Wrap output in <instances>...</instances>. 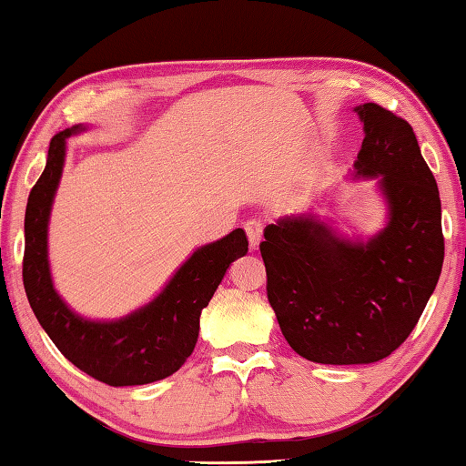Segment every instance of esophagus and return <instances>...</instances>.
Returning a JSON list of instances; mask_svg holds the SVG:
<instances>
[{"mask_svg":"<svg viewBox=\"0 0 466 466\" xmlns=\"http://www.w3.org/2000/svg\"><path fill=\"white\" fill-rule=\"evenodd\" d=\"M245 230L248 236V245H251V248H257V245H259V240H261V234H263V226L257 219H248L245 224Z\"/></svg>","mask_w":466,"mask_h":466,"instance_id":"1","label":"esophagus"}]
</instances>
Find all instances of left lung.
<instances>
[{
	"mask_svg": "<svg viewBox=\"0 0 466 466\" xmlns=\"http://www.w3.org/2000/svg\"><path fill=\"white\" fill-rule=\"evenodd\" d=\"M358 177H379L389 221L368 242L314 215L266 228L268 301L289 345L318 364H372L406 341L440 280L441 200L410 123L374 102L356 106Z\"/></svg>",
	"mask_w": 466,
	"mask_h": 466,
	"instance_id": "left-lung-1",
	"label": "left lung"
}]
</instances>
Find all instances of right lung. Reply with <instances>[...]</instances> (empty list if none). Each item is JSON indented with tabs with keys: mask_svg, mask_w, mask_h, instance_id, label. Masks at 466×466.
<instances>
[{
	"mask_svg": "<svg viewBox=\"0 0 466 466\" xmlns=\"http://www.w3.org/2000/svg\"><path fill=\"white\" fill-rule=\"evenodd\" d=\"M86 127L56 134L46 169L33 186L25 213L23 282L33 314L68 362L110 387L146 385L171 377L194 351L200 314L209 305L226 269L247 255L242 228L192 253L161 295L115 322L86 320L56 293L47 263V221L65 165L66 137Z\"/></svg>",
	"mask_w": 466,
	"mask_h": 466,
	"instance_id": "add662e5",
	"label": "right lung"
}]
</instances>
